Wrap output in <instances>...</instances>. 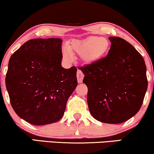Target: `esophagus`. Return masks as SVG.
<instances>
[{"instance_id":"esophagus-1","label":"esophagus","mask_w":154,"mask_h":154,"mask_svg":"<svg viewBox=\"0 0 154 154\" xmlns=\"http://www.w3.org/2000/svg\"><path fill=\"white\" fill-rule=\"evenodd\" d=\"M77 82H78V83L82 82V80L84 78V75H83V73L82 72V71L80 70V69H78V70H77Z\"/></svg>"}]
</instances>
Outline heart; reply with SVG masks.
<instances>
[{
    "mask_svg": "<svg viewBox=\"0 0 154 154\" xmlns=\"http://www.w3.org/2000/svg\"><path fill=\"white\" fill-rule=\"evenodd\" d=\"M110 42L102 37H89L85 40H74L70 45L63 46V57L66 61L73 60V53L81 55L82 61L86 64H92L102 60L110 49Z\"/></svg>",
    "mask_w": 154,
    "mask_h": 154,
    "instance_id": "b5f03b06",
    "label": "heart"
}]
</instances>
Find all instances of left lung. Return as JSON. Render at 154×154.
Here are the masks:
<instances>
[{"instance_id": "8db88e82", "label": "left lung", "mask_w": 154, "mask_h": 154, "mask_svg": "<svg viewBox=\"0 0 154 154\" xmlns=\"http://www.w3.org/2000/svg\"><path fill=\"white\" fill-rule=\"evenodd\" d=\"M109 40L112 45L107 56L80 69L91 116L104 123L120 124L141 107L148 87L146 67L129 42L118 37Z\"/></svg>"}]
</instances>
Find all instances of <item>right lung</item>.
Instances as JSON below:
<instances>
[{"instance_id": "right-lung-1", "label": "right lung", "mask_w": 154, "mask_h": 154, "mask_svg": "<svg viewBox=\"0 0 154 154\" xmlns=\"http://www.w3.org/2000/svg\"><path fill=\"white\" fill-rule=\"evenodd\" d=\"M62 42L60 38L32 39L9 60L5 85L11 106L33 125L59 121L77 85V68L61 65Z\"/></svg>"}]
</instances>
